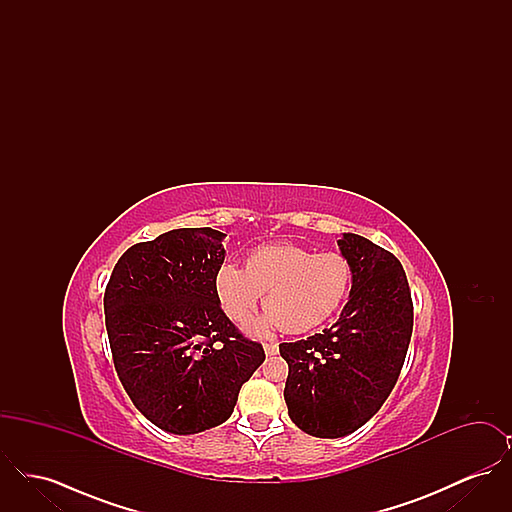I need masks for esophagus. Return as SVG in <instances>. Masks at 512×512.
Returning a JSON list of instances; mask_svg holds the SVG:
<instances>
[{"label": "esophagus", "instance_id": "34e87169", "mask_svg": "<svg viewBox=\"0 0 512 512\" xmlns=\"http://www.w3.org/2000/svg\"><path fill=\"white\" fill-rule=\"evenodd\" d=\"M265 353H267L268 357L276 355L278 353V345L276 343H265Z\"/></svg>", "mask_w": 512, "mask_h": 512}]
</instances>
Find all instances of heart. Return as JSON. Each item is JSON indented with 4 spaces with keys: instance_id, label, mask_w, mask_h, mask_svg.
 Returning a JSON list of instances; mask_svg holds the SVG:
<instances>
[{
    "instance_id": "obj_1",
    "label": "heart",
    "mask_w": 512,
    "mask_h": 512,
    "mask_svg": "<svg viewBox=\"0 0 512 512\" xmlns=\"http://www.w3.org/2000/svg\"><path fill=\"white\" fill-rule=\"evenodd\" d=\"M353 268L340 251L313 253L295 244L263 245L245 268L222 263L215 272V295L224 315L242 324L257 309L265 293L268 311L247 324L253 336L276 328L301 334L332 317L347 297Z\"/></svg>"
}]
</instances>
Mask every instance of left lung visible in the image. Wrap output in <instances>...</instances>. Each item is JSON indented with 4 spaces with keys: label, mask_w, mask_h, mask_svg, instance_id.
Returning <instances> with one entry per match:
<instances>
[{
    "label": "left lung",
    "mask_w": 512,
    "mask_h": 512,
    "mask_svg": "<svg viewBox=\"0 0 512 512\" xmlns=\"http://www.w3.org/2000/svg\"><path fill=\"white\" fill-rule=\"evenodd\" d=\"M353 268L349 301L332 328L280 343L290 366L284 399L293 424L315 438L359 430L388 399L413 334V299L395 255L359 234L338 240Z\"/></svg>",
    "instance_id": "obj_1"
}]
</instances>
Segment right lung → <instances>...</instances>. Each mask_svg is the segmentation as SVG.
Wrapping results in <instances>:
<instances>
[{
  "mask_svg": "<svg viewBox=\"0 0 512 512\" xmlns=\"http://www.w3.org/2000/svg\"><path fill=\"white\" fill-rule=\"evenodd\" d=\"M224 234L178 228L122 253L103 309L111 353L136 409L157 428L190 436L230 418L265 351L220 309L215 272Z\"/></svg>",
  "mask_w": 512,
  "mask_h": 512,
  "instance_id": "right-lung-1",
  "label": "right lung"
}]
</instances>
